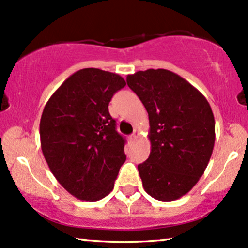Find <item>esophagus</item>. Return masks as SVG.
<instances>
[{
	"label": "esophagus",
	"mask_w": 248,
	"mask_h": 248,
	"mask_svg": "<svg viewBox=\"0 0 248 248\" xmlns=\"http://www.w3.org/2000/svg\"><path fill=\"white\" fill-rule=\"evenodd\" d=\"M138 136H140V133H138V131H136V130H135V131H134V133L130 135L129 140H130L131 141H135V140H137V138H138Z\"/></svg>",
	"instance_id": "obj_1"
}]
</instances>
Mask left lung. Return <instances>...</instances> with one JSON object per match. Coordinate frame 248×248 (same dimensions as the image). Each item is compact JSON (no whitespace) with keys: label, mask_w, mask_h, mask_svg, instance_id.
Returning <instances> with one entry per match:
<instances>
[{"label":"left lung","mask_w":248,"mask_h":248,"mask_svg":"<svg viewBox=\"0 0 248 248\" xmlns=\"http://www.w3.org/2000/svg\"><path fill=\"white\" fill-rule=\"evenodd\" d=\"M127 84L150 120L151 153L138 164L144 189L163 202L180 199L203 176L212 155V108L193 85L166 69L128 75Z\"/></svg>","instance_id":"left-lung-1"}]
</instances>
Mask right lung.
Masks as SVG:
<instances>
[{
	"label": "right lung",
	"instance_id": "1",
	"mask_svg": "<svg viewBox=\"0 0 248 248\" xmlns=\"http://www.w3.org/2000/svg\"><path fill=\"white\" fill-rule=\"evenodd\" d=\"M126 86L113 72L85 68L65 79L43 110L41 146L53 176L72 196L102 200L126 161L108 102Z\"/></svg>",
	"mask_w": 248,
	"mask_h": 248
}]
</instances>
